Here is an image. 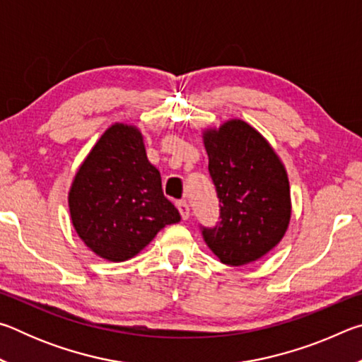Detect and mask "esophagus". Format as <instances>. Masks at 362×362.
I'll use <instances>...</instances> for the list:
<instances>
[{
	"label": "esophagus",
	"mask_w": 362,
	"mask_h": 362,
	"mask_svg": "<svg viewBox=\"0 0 362 362\" xmlns=\"http://www.w3.org/2000/svg\"><path fill=\"white\" fill-rule=\"evenodd\" d=\"M177 207H179V212H180L182 218L187 220L189 217V207H188V204L185 203V201H179V203H177Z\"/></svg>",
	"instance_id": "34e87169"
}]
</instances>
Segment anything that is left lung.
I'll use <instances>...</instances> for the list:
<instances>
[{
    "mask_svg": "<svg viewBox=\"0 0 362 362\" xmlns=\"http://www.w3.org/2000/svg\"><path fill=\"white\" fill-rule=\"evenodd\" d=\"M220 222L203 228L207 246L225 265L241 267L276 247L289 228L291 187L283 161L243 119L203 131Z\"/></svg>",
    "mask_w": 362,
    "mask_h": 362,
    "instance_id": "left-lung-1",
    "label": "left lung"
}]
</instances>
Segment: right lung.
Returning <instances> with one entry per match:
<instances>
[{"label":"right lung","instance_id":"right-lung-1","mask_svg":"<svg viewBox=\"0 0 362 362\" xmlns=\"http://www.w3.org/2000/svg\"><path fill=\"white\" fill-rule=\"evenodd\" d=\"M69 209L78 236L108 262L132 259L159 230L180 222L146 158L142 132L124 122L110 126L78 168Z\"/></svg>","mask_w":362,"mask_h":362}]
</instances>
